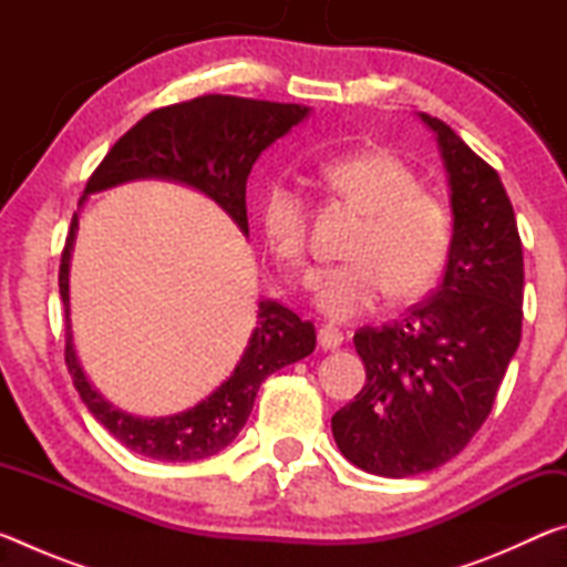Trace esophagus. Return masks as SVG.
<instances>
[{"instance_id":"obj_1","label":"esophagus","mask_w":567,"mask_h":567,"mask_svg":"<svg viewBox=\"0 0 567 567\" xmlns=\"http://www.w3.org/2000/svg\"><path fill=\"white\" fill-rule=\"evenodd\" d=\"M344 340V334L338 328H330V324H324L318 332V342L322 350H338Z\"/></svg>"}]
</instances>
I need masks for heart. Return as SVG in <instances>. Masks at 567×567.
<instances>
[{
    "label": "heart",
    "instance_id": "b5f03b06",
    "mask_svg": "<svg viewBox=\"0 0 567 567\" xmlns=\"http://www.w3.org/2000/svg\"><path fill=\"white\" fill-rule=\"evenodd\" d=\"M322 179L364 215L348 247L350 262L328 265L310 277L312 302L328 320L348 322L368 315L385 292L412 300L443 270L453 219L443 199L420 189L405 162L382 150H360L322 165ZM260 227L275 260L302 270L310 207L287 182H272L260 199Z\"/></svg>",
    "mask_w": 567,
    "mask_h": 567
}]
</instances>
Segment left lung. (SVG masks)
<instances>
[{
    "label": "left lung",
    "instance_id": "1",
    "mask_svg": "<svg viewBox=\"0 0 567 567\" xmlns=\"http://www.w3.org/2000/svg\"><path fill=\"white\" fill-rule=\"evenodd\" d=\"M417 117L437 134L450 182L443 282L405 318L354 332L368 382L332 415L340 453L382 477L430 473L473 440L523 330V243L501 175L443 120Z\"/></svg>",
    "mask_w": 567,
    "mask_h": 567
}]
</instances>
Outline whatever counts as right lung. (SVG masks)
I'll list each match as a JSON object with an SVG mask.
<instances>
[{
  "mask_svg": "<svg viewBox=\"0 0 567 567\" xmlns=\"http://www.w3.org/2000/svg\"><path fill=\"white\" fill-rule=\"evenodd\" d=\"M307 114L310 107L302 104L247 100L233 94H205L159 107L114 142L107 157L92 172L80 205L92 192L132 179L159 177L199 189L235 219L243 235H249L245 205L249 169L272 142L285 137ZM76 225L80 219L74 213L62 249L60 295L66 320L64 360L82 402L110 430V435L137 455L162 463H189L217 455L245 427L265 378L315 350V324L300 320L280 302L260 300L257 328L249 334L243 358L213 395L169 417L127 415L92 388L72 344L70 260Z\"/></svg>",
  "mask_w": 567,
  "mask_h": 567,
  "instance_id": "right-lung-1",
  "label": "right lung"
}]
</instances>
